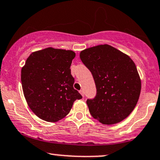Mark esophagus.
I'll list each match as a JSON object with an SVG mask.
<instances>
[{"instance_id": "obj_1", "label": "esophagus", "mask_w": 160, "mask_h": 160, "mask_svg": "<svg viewBox=\"0 0 160 160\" xmlns=\"http://www.w3.org/2000/svg\"><path fill=\"white\" fill-rule=\"evenodd\" d=\"M80 93L81 94V95L82 96V97H84V92H83V90H80Z\"/></svg>"}]
</instances>
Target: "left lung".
I'll use <instances>...</instances> for the list:
<instances>
[{"label":"left lung","instance_id":"1","mask_svg":"<svg viewBox=\"0 0 160 160\" xmlns=\"http://www.w3.org/2000/svg\"><path fill=\"white\" fill-rule=\"evenodd\" d=\"M95 80L97 95L86 101L92 116L103 124L122 122L135 108L141 79L128 55L109 45L88 48L80 53Z\"/></svg>","mask_w":160,"mask_h":160}]
</instances>
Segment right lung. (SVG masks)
Segmentation results:
<instances>
[{"instance_id": "1", "label": "right lung", "mask_w": 160, "mask_h": 160, "mask_svg": "<svg viewBox=\"0 0 160 160\" xmlns=\"http://www.w3.org/2000/svg\"><path fill=\"white\" fill-rule=\"evenodd\" d=\"M75 53L47 48L32 53L22 68L24 95L30 109L39 118L57 122L68 114L82 96L74 88L71 65Z\"/></svg>"}]
</instances>
